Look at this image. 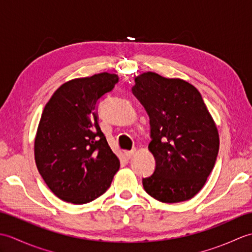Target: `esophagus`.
Returning a JSON list of instances; mask_svg holds the SVG:
<instances>
[{
    "instance_id": "esophagus-1",
    "label": "esophagus",
    "mask_w": 252,
    "mask_h": 252,
    "mask_svg": "<svg viewBox=\"0 0 252 252\" xmlns=\"http://www.w3.org/2000/svg\"><path fill=\"white\" fill-rule=\"evenodd\" d=\"M134 153H135V151H131V152H125V156H126V159H130V158H132L133 155H134Z\"/></svg>"
}]
</instances>
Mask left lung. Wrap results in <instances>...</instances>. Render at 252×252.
Listing matches in <instances>:
<instances>
[{
  "instance_id": "1",
  "label": "left lung",
  "mask_w": 252,
  "mask_h": 252,
  "mask_svg": "<svg viewBox=\"0 0 252 252\" xmlns=\"http://www.w3.org/2000/svg\"><path fill=\"white\" fill-rule=\"evenodd\" d=\"M132 92L151 125L148 149L156 168L144 189L165 203L186 201L199 192L215 167L220 146L216 122L200 93L182 79L156 72L135 77Z\"/></svg>"
}]
</instances>
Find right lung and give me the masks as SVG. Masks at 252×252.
<instances>
[{"label":"right lung","mask_w":252,"mask_h":252,"mask_svg":"<svg viewBox=\"0 0 252 252\" xmlns=\"http://www.w3.org/2000/svg\"><path fill=\"white\" fill-rule=\"evenodd\" d=\"M101 72L73 79L45 105L34 140V159L49 189L60 199L83 205L109 189L120 161L97 121V100L118 82Z\"/></svg>","instance_id":"add662e5"}]
</instances>
